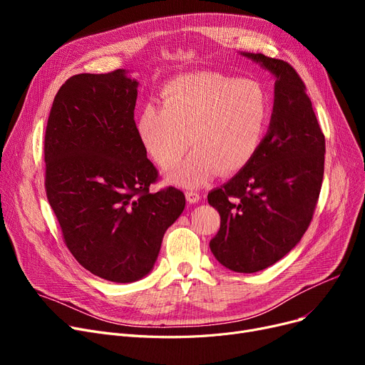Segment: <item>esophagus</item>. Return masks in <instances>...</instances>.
I'll return each instance as SVG.
<instances>
[{
  "label": "esophagus",
  "instance_id": "34e87169",
  "mask_svg": "<svg viewBox=\"0 0 365 365\" xmlns=\"http://www.w3.org/2000/svg\"><path fill=\"white\" fill-rule=\"evenodd\" d=\"M186 200L189 204H195L201 200V195L195 192V190H186Z\"/></svg>",
  "mask_w": 365,
  "mask_h": 365
}]
</instances>
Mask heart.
<instances>
[{
    "mask_svg": "<svg viewBox=\"0 0 365 365\" xmlns=\"http://www.w3.org/2000/svg\"><path fill=\"white\" fill-rule=\"evenodd\" d=\"M163 106L146 103L136 121L139 139L150 160L170 168L191 139L196 149L167 179L198 187L234 175L257 153L271 117L266 91L255 81L213 72L179 76L161 90Z\"/></svg>",
    "mask_w": 365,
    "mask_h": 365,
    "instance_id": "b5f03b06",
    "label": "heart"
}]
</instances>
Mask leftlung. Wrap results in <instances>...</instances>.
<instances>
[{"instance_id": "left-lung-1", "label": "left lung", "mask_w": 365, "mask_h": 365, "mask_svg": "<svg viewBox=\"0 0 365 365\" xmlns=\"http://www.w3.org/2000/svg\"><path fill=\"white\" fill-rule=\"evenodd\" d=\"M238 53L274 75V108L255 158L208 192L220 215L210 250L227 269L253 274L289 255L308 229L324 176L325 139L292 65Z\"/></svg>"}]
</instances>
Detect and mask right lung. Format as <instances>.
Masks as SVG:
<instances>
[{
	"instance_id": "right-lung-1",
	"label": "right lung",
	"mask_w": 365,
	"mask_h": 365,
	"mask_svg": "<svg viewBox=\"0 0 365 365\" xmlns=\"http://www.w3.org/2000/svg\"><path fill=\"white\" fill-rule=\"evenodd\" d=\"M138 87L125 69L71 76L44 140L47 198L66 247L96 277L123 284L153 269L186 204L176 187L149 192L158 173L134 123Z\"/></svg>"
}]
</instances>
